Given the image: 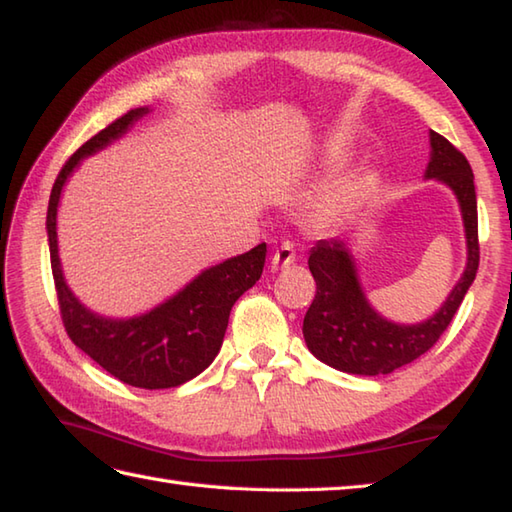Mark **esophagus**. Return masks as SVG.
Returning a JSON list of instances; mask_svg holds the SVG:
<instances>
[{
	"label": "esophagus",
	"mask_w": 512,
	"mask_h": 512,
	"mask_svg": "<svg viewBox=\"0 0 512 512\" xmlns=\"http://www.w3.org/2000/svg\"><path fill=\"white\" fill-rule=\"evenodd\" d=\"M296 260V252H294V245L289 243V240H283L281 245L276 247V252L272 256V269L276 272V269H285L289 267Z\"/></svg>",
	"instance_id": "1"
}]
</instances>
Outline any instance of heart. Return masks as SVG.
Wrapping results in <instances>:
<instances>
[{"label": "heart", "mask_w": 512, "mask_h": 512, "mask_svg": "<svg viewBox=\"0 0 512 512\" xmlns=\"http://www.w3.org/2000/svg\"><path fill=\"white\" fill-rule=\"evenodd\" d=\"M339 207H341V198L339 196H332V198L323 200L321 205H316V209H314V220H316L318 225L330 223V220L336 216V211H339Z\"/></svg>", "instance_id": "b5f03b06"}]
</instances>
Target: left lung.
<instances>
[{
    "mask_svg": "<svg viewBox=\"0 0 512 512\" xmlns=\"http://www.w3.org/2000/svg\"><path fill=\"white\" fill-rule=\"evenodd\" d=\"M426 180H439L457 196L466 229V269L446 301L421 323H394L381 316L365 296L354 256L341 238L318 240L310 252L316 296L303 318V336L318 361L347 374H390L419 359L446 332L452 316L477 276V194L475 176L464 153L430 131Z\"/></svg>",
    "mask_w": 512,
    "mask_h": 512,
    "instance_id": "8db88e82",
    "label": "left lung"
}]
</instances>
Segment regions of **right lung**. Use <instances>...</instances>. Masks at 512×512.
Returning a JSON list of instances; mask_svg holds the SVG:
<instances>
[{
    "mask_svg": "<svg viewBox=\"0 0 512 512\" xmlns=\"http://www.w3.org/2000/svg\"><path fill=\"white\" fill-rule=\"evenodd\" d=\"M147 113V106L124 113L66 160L48 200L46 234L57 301L71 341L122 383L144 390H162L178 388L194 379L216 359L225 339L231 307L263 274L267 245L260 243L245 254L205 269L165 303L140 316L109 318L80 303L64 281L57 254V205L62 189L86 156H93L95 151L122 138L133 122Z\"/></svg>",
    "mask_w": 512,
    "mask_h": 512,
    "instance_id": "1",
    "label": "right lung"
}]
</instances>
